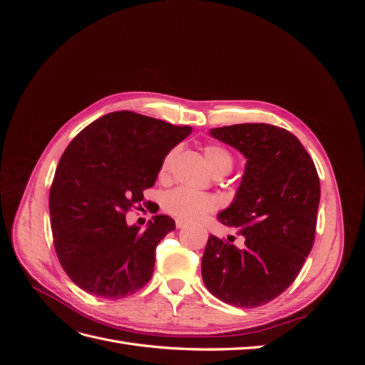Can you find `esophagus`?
I'll return each instance as SVG.
<instances>
[{
  "label": "esophagus",
  "mask_w": 365,
  "mask_h": 365,
  "mask_svg": "<svg viewBox=\"0 0 365 365\" xmlns=\"http://www.w3.org/2000/svg\"><path fill=\"white\" fill-rule=\"evenodd\" d=\"M185 227V222H182V220H176V228H184Z\"/></svg>",
  "instance_id": "esophagus-1"
}]
</instances>
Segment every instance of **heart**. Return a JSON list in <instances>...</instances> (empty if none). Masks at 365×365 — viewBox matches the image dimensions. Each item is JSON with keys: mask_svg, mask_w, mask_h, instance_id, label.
I'll list each match as a JSON object with an SVG mask.
<instances>
[{"mask_svg": "<svg viewBox=\"0 0 365 365\" xmlns=\"http://www.w3.org/2000/svg\"><path fill=\"white\" fill-rule=\"evenodd\" d=\"M202 152L210 170L216 176H224L233 169L235 158L227 148L220 145H207L204 146ZM175 153L176 149H172L163 158L158 172L160 178H165L169 175ZM163 208L169 215L178 217L180 220H184V222H196V220L202 219L205 215L215 212L217 208V201L210 195L196 193L189 189H184V187H176V189L164 195Z\"/></svg>", "mask_w": 365, "mask_h": 365, "instance_id": "heart-1", "label": "heart"}]
</instances>
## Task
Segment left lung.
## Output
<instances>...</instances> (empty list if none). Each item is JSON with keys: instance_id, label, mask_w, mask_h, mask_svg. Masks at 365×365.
I'll return each instance as SVG.
<instances>
[{"instance_id": "left-lung-1", "label": "left lung", "mask_w": 365, "mask_h": 365, "mask_svg": "<svg viewBox=\"0 0 365 365\" xmlns=\"http://www.w3.org/2000/svg\"><path fill=\"white\" fill-rule=\"evenodd\" d=\"M210 134L247 157L235 201L217 216L245 245L210 235L202 280L224 303L257 307L289 288L314 247L319 178L300 140L283 128L242 123Z\"/></svg>"}]
</instances>
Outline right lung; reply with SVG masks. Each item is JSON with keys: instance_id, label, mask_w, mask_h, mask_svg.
Masks as SVG:
<instances>
[{"instance_id": "obj_1", "label": "right lung", "mask_w": 365, "mask_h": 365, "mask_svg": "<svg viewBox=\"0 0 365 365\" xmlns=\"http://www.w3.org/2000/svg\"><path fill=\"white\" fill-rule=\"evenodd\" d=\"M190 132L117 111L71 140L51 182L50 224L62 268L81 289L118 300L150 280L157 245L175 230V220L157 215L140 231L126 224V213L141 207L163 158Z\"/></svg>"}]
</instances>
